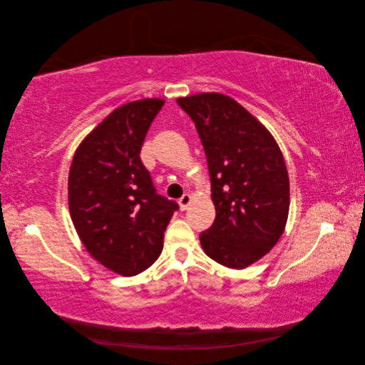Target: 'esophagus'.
<instances>
[{"label":"esophagus","mask_w":365,"mask_h":365,"mask_svg":"<svg viewBox=\"0 0 365 365\" xmlns=\"http://www.w3.org/2000/svg\"><path fill=\"white\" fill-rule=\"evenodd\" d=\"M190 202H192V196H190L189 193H184V195L180 197V207H181V210H185L187 207L190 205Z\"/></svg>","instance_id":"esophagus-1"}]
</instances>
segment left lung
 <instances>
[{
  "instance_id": "1",
  "label": "left lung",
  "mask_w": 365,
  "mask_h": 365,
  "mask_svg": "<svg viewBox=\"0 0 365 365\" xmlns=\"http://www.w3.org/2000/svg\"><path fill=\"white\" fill-rule=\"evenodd\" d=\"M190 115L208 164L216 219L200 235L202 250L242 269L280 239L289 212V178L272 135L244 106L219 93L176 101Z\"/></svg>"
}]
</instances>
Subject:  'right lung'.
<instances>
[{"label": "right lung", "instance_id": "add662e5", "mask_svg": "<svg viewBox=\"0 0 365 365\" xmlns=\"http://www.w3.org/2000/svg\"><path fill=\"white\" fill-rule=\"evenodd\" d=\"M164 101L117 108L76 150L68 204L91 256L117 274L137 275L158 259L164 231L180 205L157 193L141 163L143 141Z\"/></svg>", "mask_w": 365, "mask_h": 365}]
</instances>
